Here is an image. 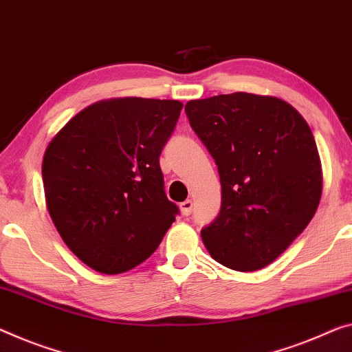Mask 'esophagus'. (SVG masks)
<instances>
[{
    "label": "esophagus",
    "mask_w": 352,
    "mask_h": 352,
    "mask_svg": "<svg viewBox=\"0 0 352 352\" xmlns=\"http://www.w3.org/2000/svg\"><path fill=\"white\" fill-rule=\"evenodd\" d=\"M179 209H181V214L182 215H188V214L192 212V209H193V201H192V199H186V201L181 203Z\"/></svg>",
    "instance_id": "esophagus-1"
}]
</instances>
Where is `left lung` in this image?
<instances>
[{
  "instance_id": "8db88e82",
  "label": "left lung",
  "mask_w": 352,
  "mask_h": 352,
  "mask_svg": "<svg viewBox=\"0 0 352 352\" xmlns=\"http://www.w3.org/2000/svg\"><path fill=\"white\" fill-rule=\"evenodd\" d=\"M186 113L221 184L219 217L201 230L204 245L226 267L263 269L320 204L322 168L310 127L288 102L250 93L190 100Z\"/></svg>"
}]
</instances>
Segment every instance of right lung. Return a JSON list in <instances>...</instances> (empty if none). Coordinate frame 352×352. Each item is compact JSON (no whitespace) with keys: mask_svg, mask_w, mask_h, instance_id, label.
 <instances>
[{"mask_svg":"<svg viewBox=\"0 0 352 352\" xmlns=\"http://www.w3.org/2000/svg\"><path fill=\"white\" fill-rule=\"evenodd\" d=\"M181 108L179 100L143 97L100 100L48 143L42 160L48 214L70 252L97 272L142 264L176 220L159 157Z\"/></svg>","mask_w":352,"mask_h":352,"instance_id":"1","label":"right lung"}]
</instances>
